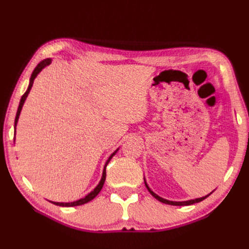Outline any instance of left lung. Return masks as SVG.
I'll return each mask as SVG.
<instances>
[{
    "instance_id": "1",
    "label": "left lung",
    "mask_w": 249,
    "mask_h": 249,
    "mask_svg": "<svg viewBox=\"0 0 249 249\" xmlns=\"http://www.w3.org/2000/svg\"><path fill=\"white\" fill-rule=\"evenodd\" d=\"M144 184H145V186H146V188H147V190H149V192L151 193V195L153 196V197L154 198H156L158 201H160V202H162V203H166V204H170V205H190V204H194V203H198V202H200V201H202V200H204L206 197H209V196L212 194L211 193L210 195H208V196H205V197H202V198H198V199H195V200H188V201H181V202H177V201H169V200H166V199H163V198H161V197H160V196H157L156 194H154L152 192V190L150 189V187L147 186V184L145 183V181H144Z\"/></svg>"
}]
</instances>
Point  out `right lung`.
Returning <instances> with one entry per match:
<instances>
[{
    "label": "right lung",
    "instance_id": "1",
    "mask_svg": "<svg viewBox=\"0 0 249 249\" xmlns=\"http://www.w3.org/2000/svg\"><path fill=\"white\" fill-rule=\"evenodd\" d=\"M51 63V60L50 59H47V60H44L41 61L38 65H37L35 67V70L33 71V72H32V76H31V79H30V84H29V88L28 89H26V92L22 95V97H21L20 99V104H19V107H18V110H17V114H16V119H15V126L16 124H17L18 122V119H19V115H20V111L21 109H22V106L24 104V100L25 98L28 97V94L30 93V89L32 88V86H33V82H34V79L36 78V76L38 75V73L40 72V71L43 70L44 67H46L47 65H49ZM118 151V150H116ZM116 151L113 153V154H111L110 157L108 158V160L106 161V165H105V168H104V171H103V177H102V179H100L99 184L97 185L96 187H95V189L93 190V192L89 193L88 196H86V197L80 199V200H77V201H73V202H68V203H64V202H53V201H50L51 203H53L55 205H60V206H76V205H81V204H84V203H88L89 201L93 200L96 196L99 194L100 190H102L103 186H104V183H105V179H106V167H107V165L109 163V161L111 160V158L113 157V155L116 153Z\"/></svg>",
    "mask_w": 249,
    "mask_h": 249
}]
</instances>
